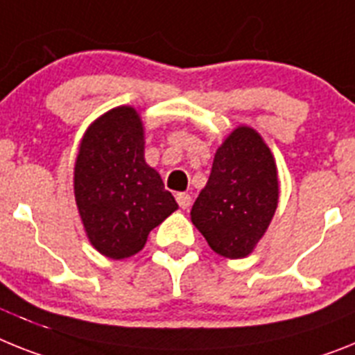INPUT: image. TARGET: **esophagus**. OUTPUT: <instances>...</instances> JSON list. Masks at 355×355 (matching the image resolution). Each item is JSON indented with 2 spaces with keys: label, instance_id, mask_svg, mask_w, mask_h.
Listing matches in <instances>:
<instances>
[{
  "label": "esophagus",
  "instance_id": "obj_1",
  "mask_svg": "<svg viewBox=\"0 0 355 355\" xmlns=\"http://www.w3.org/2000/svg\"><path fill=\"white\" fill-rule=\"evenodd\" d=\"M175 201H178L180 208H183V210H189V208L192 207V198H190L189 193H178V196H175Z\"/></svg>",
  "mask_w": 355,
  "mask_h": 355
}]
</instances>
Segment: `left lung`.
Returning <instances> with one entry per match:
<instances>
[{
  "instance_id": "obj_1",
  "label": "left lung",
  "mask_w": 355,
  "mask_h": 355,
  "mask_svg": "<svg viewBox=\"0 0 355 355\" xmlns=\"http://www.w3.org/2000/svg\"><path fill=\"white\" fill-rule=\"evenodd\" d=\"M278 207L275 157L262 136L237 127L217 148L207 187L193 202L192 223L226 259L255 250Z\"/></svg>"
}]
</instances>
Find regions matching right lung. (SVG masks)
Segmentation results:
<instances>
[{
	"label": "right lung",
	"instance_id": "add662e5",
	"mask_svg": "<svg viewBox=\"0 0 355 355\" xmlns=\"http://www.w3.org/2000/svg\"><path fill=\"white\" fill-rule=\"evenodd\" d=\"M144 150V123L129 105L96 118L78 147L75 201L87 239L109 259L136 255L150 230L178 210Z\"/></svg>",
	"mask_w": 355,
	"mask_h": 355
}]
</instances>
